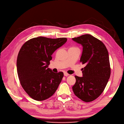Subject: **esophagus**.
<instances>
[{
	"label": "esophagus",
	"instance_id": "34e87169",
	"mask_svg": "<svg viewBox=\"0 0 124 124\" xmlns=\"http://www.w3.org/2000/svg\"><path fill=\"white\" fill-rule=\"evenodd\" d=\"M63 74H64V76H66V77H67V76H69V74L68 73H67V72H64V73H63Z\"/></svg>",
	"mask_w": 124,
	"mask_h": 124
}]
</instances>
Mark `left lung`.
Instances as JSON below:
<instances>
[{
    "label": "left lung",
    "instance_id": "left-lung-1",
    "mask_svg": "<svg viewBox=\"0 0 124 124\" xmlns=\"http://www.w3.org/2000/svg\"><path fill=\"white\" fill-rule=\"evenodd\" d=\"M83 47L80 62L85 65L83 77L75 76L74 93L85 102L95 100L102 93L109 79L111 69L108 51L101 41L86 34L72 39Z\"/></svg>",
    "mask_w": 124,
    "mask_h": 124
}]
</instances>
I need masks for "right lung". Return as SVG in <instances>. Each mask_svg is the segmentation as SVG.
Wrapping results in <instances>:
<instances>
[{"label":"right lung","mask_w":124,"mask_h":124,"mask_svg":"<svg viewBox=\"0 0 124 124\" xmlns=\"http://www.w3.org/2000/svg\"><path fill=\"white\" fill-rule=\"evenodd\" d=\"M66 38L39 37L29 40L18 53L17 72L22 87L34 100L42 101L53 95L63 77L48 68L52 55L67 41Z\"/></svg>","instance_id":"add662e5"}]
</instances>
